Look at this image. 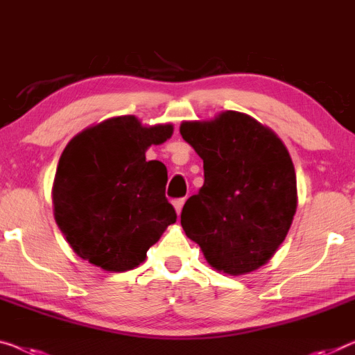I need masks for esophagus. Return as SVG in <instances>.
Returning a JSON list of instances; mask_svg holds the SVG:
<instances>
[{
  "mask_svg": "<svg viewBox=\"0 0 355 355\" xmlns=\"http://www.w3.org/2000/svg\"><path fill=\"white\" fill-rule=\"evenodd\" d=\"M183 204H184V199H177V200H173V207H175V211H177V215H180V214H182Z\"/></svg>",
  "mask_w": 355,
  "mask_h": 355,
  "instance_id": "34e87169",
  "label": "esophagus"
}]
</instances>
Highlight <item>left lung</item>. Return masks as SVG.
I'll use <instances>...</instances> for the list:
<instances>
[{"label":"left lung","mask_w":355,"mask_h":355,"mask_svg":"<svg viewBox=\"0 0 355 355\" xmlns=\"http://www.w3.org/2000/svg\"><path fill=\"white\" fill-rule=\"evenodd\" d=\"M183 140L204 161V184L183 205L182 226L218 272L242 276L271 260L292 226L296 173L276 132L239 111L183 121Z\"/></svg>","instance_id":"8db88e82"}]
</instances>
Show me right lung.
<instances>
[{"label":"right lung","mask_w":355,"mask_h":355,"mask_svg":"<svg viewBox=\"0 0 355 355\" xmlns=\"http://www.w3.org/2000/svg\"><path fill=\"white\" fill-rule=\"evenodd\" d=\"M173 125H144L134 114L92 124L68 141L52 184L54 218L79 258L108 272L145 261L177 214L166 199L167 168L146 161Z\"/></svg>","instance_id":"1"}]
</instances>
